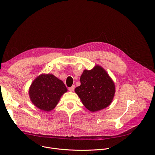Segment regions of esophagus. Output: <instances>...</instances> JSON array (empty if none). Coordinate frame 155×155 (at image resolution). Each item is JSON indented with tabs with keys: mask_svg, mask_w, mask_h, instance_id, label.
<instances>
[{
	"mask_svg": "<svg viewBox=\"0 0 155 155\" xmlns=\"http://www.w3.org/2000/svg\"><path fill=\"white\" fill-rule=\"evenodd\" d=\"M74 89H75V85H72L71 87H69V90L70 91H74Z\"/></svg>",
	"mask_w": 155,
	"mask_h": 155,
	"instance_id": "esophagus-1",
	"label": "esophagus"
}]
</instances>
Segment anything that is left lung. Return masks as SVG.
Returning a JSON list of instances; mask_svg holds the SVG:
<instances>
[{"mask_svg":"<svg viewBox=\"0 0 155 155\" xmlns=\"http://www.w3.org/2000/svg\"><path fill=\"white\" fill-rule=\"evenodd\" d=\"M80 83L75 91L90 111H98L111 104L115 92V84L101 66L96 65L90 71L84 70Z\"/></svg>","mask_w":155,"mask_h":155,"instance_id":"left-lung-1","label":"left lung"}]
</instances>
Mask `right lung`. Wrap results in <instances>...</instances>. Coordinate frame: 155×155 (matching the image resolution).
<instances>
[{
  "label": "right lung",
  "instance_id": "add662e5",
  "mask_svg": "<svg viewBox=\"0 0 155 155\" xmlns=\"http://www.w3.org/2000/svg\"><path fill=\"white\" fill-rule=\"evenodd\" d=\"M67 91L64 83L53 75H41L32 82L29 96L37 108L49 112L56 106L61 96Z\"/></svg>",
  "mask_w": 155,
  "mask_h": 155
}]
</instances>
